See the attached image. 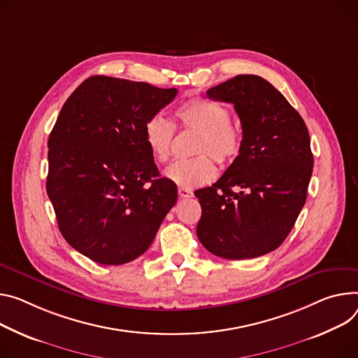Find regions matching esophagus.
Masks as SVG:
<instances>
[{"label": "esophagus", "instance_id": "esophagus-1", "mask_svg": "<svg viewBox=\"0 0 358 358\" xmlns=\"http://www.w3.org/2000/svg\"><path fill=\"white\" fill-rule=\"evenodd\" d=\"M178 196H180L181 199L192 197V191H191L189 188H182V187H180V188H178Z\"/></svg>", "mask_w": 358, "mask_h": 358}]
</instances>
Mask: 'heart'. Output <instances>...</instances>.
Returning <instances> with one entry per match:
<instances>
[{
  "label": "heart",
  "mask_w": 358,
  "mask_h": 358,
  "mask_svg": "<svg viewBox=\"0 0 358 358\" xmlns=\"http://www.w3.org/2000/svg\"><path fill=\"white\" fill-rule=\"evenodd\" d=\"M178 125L199 131L194 158L178 159L164 176L182 188H194L210 182L215 177L214 159L221 166L233 162L243 148L241 128L230 120V113L221 104L207 99H191L176 110ZM174 125L161 115H152L144 125V143L158 162H167L171 155Z\"/></svg>",
  "instance_id": "heart-1"
}]
</instances>
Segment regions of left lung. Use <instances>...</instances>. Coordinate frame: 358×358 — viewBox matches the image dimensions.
Instances as JSON below:
<instances>
[{
	"mask_svg": "<svg viewBox=\"0 0 358 358\" xmlns=\"http://www.w3.org/2000/svg\"><path fill=\"white\" fill-rule=\"evenodd\" d=\"M207 95L234 104L243 148L217 182L194 191L201 204L197 237L227 259L264 255L282 244L306 204L314 164L308 129L258 76H236Z\"/></svg>",
	"mask_w": 358,
	"mask_h": 358,
	"instance_id": "left-lung-1",
	"label": "left lung"
}]
</instances>
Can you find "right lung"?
<instances>
[{
	"instance_id": "right-lung-1",
	"label": "right lung",
	"mask_w": 358,
	"mask_h": 358,
	"mask_svg": "<svg viewBox=\"0 0 358 358\" xmlns=\"http://www.w3.org/2000/svg\"><path fill=\"white\" fill-rule=\"evenodd\" d=\"M177 88L106 76L87 78L48 138L47 194L66 241L92 262L120 266L148 250L177 203L144 143L148 118Z\"/></svg>"
}]
</instances>
